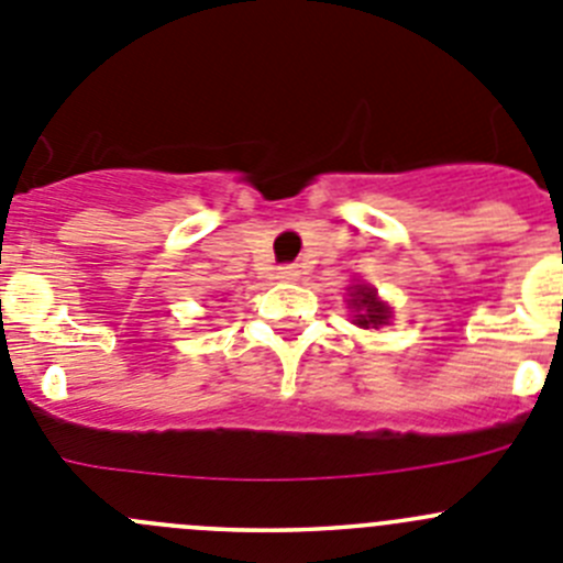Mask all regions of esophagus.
<instances>
[{
  "label": "esophagus",
  "instance_id": "obj_1",
  "mask_svg": "<svg viewBox=\"0 0 563 563\" xmlns=\"http://www.w3.org/2000/svg\"><path fill=\"white\" fill-rule=\"evenodd\" d=\"M298 276H301V271H298L296 265H282V267H278V278H285V282H296Z\"/></svg>",
  "mask_w": 563,
  "mask_h": 563
}]
</instances>
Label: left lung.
Wrapping results in <instances>:
<instances>
[{
  "label": "left lung",
  "instance_id": "1",
  "mask_svg": "<svg viewBox=\"0 0 563 563\" xmlns=\"http://www.w3.org/2000/svg\"><path fill=\"white\" fill-rule=\"evenodd\" d=\"M347 307L353 309V323L358 329H378V325H387L389 318H393L389 307L376 296L371 285H353Z\"/></svg>",
  "mask_w": 563,
  "mask_h": 563
}]
</instances>
